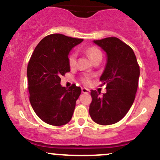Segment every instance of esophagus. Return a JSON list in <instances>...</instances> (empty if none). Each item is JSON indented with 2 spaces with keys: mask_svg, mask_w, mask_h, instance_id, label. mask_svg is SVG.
I'll list each match as a JSON object with an SVG mask.
<instances>
[{
  "mask_svg": "<svg viewBox=\"0 0 160 160\" xmlns=\"http://www.w3.org/2000/svg\"><path fill=\"white\" fill-rule=\"evenodd\" d=\"M81 90H82V93H88L90 92V90L88 89V88H82Z\"/></svg>",
  "mask_w": 160,
  "mask_h": 160,
  "instance_id": "obj_1",
  "label": "esophagus"
}]
</instances>
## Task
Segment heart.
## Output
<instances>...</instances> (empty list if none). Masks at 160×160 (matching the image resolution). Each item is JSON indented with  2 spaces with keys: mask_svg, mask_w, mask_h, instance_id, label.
<instances>
[{
  "mask_svg": "<svg viewBox=\"0 0 160 160\" xmlns=\"http://www.w3.org/2000/svg\"><path fill=\"white\" fill-rule=\"evenodd\" d=\"M86 52L88 56H89L90 59H91V61H93V59L99 57V56H102V54H101V52L100 51V49H98L97 47H94V46H91V47L88 48L86 50ZM68 60L70 67H74L76 65V62H77V54L75 52L70 53V56H69ZM82 80H83V83H88L90 82V78L88 76L83 77Z\"/></svg>",
  "mask_w": 160,
  "mask_h": 160,
  "instance_id": "obj_1",
  "label": "heart"
}]
</instances>
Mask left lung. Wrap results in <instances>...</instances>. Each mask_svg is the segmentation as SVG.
<instances>
[{
  "mask_svg": "<svg viewBox=\"0 0 160 160\" xmlns=\"http://www.w3.org/2000/svg\"><path fill=\"white\" fill-rule=\"evenodd\" d=\"M93 42L107 54L105 69L100 78L102 85H107V92L101 96L91 90L89 113L96 123L112 125L125 117L135 101L139 66L132 48L119 38L109 37Z\"/></svg>",
  "mask_w": 160,
  "mask_h": 160,
  "instance_id": "8db88e82",
  "label": "left lung"
}]
</instances>
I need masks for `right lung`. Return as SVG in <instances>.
Segmentation results:
<instances>
[{
  "label": "right lung",
  "instance_id": "obj_1",
  "mask_svg": "<svg viewBox=\"0 0 160 160\" xmlns=\"http://www.w3.org/2000/svg\"><path fill=\"white\" fill-rule=\"evenodd\" d=\"M83 41L62 34H52L39 42L27 68L29 101L40 119L49 125L60 126L72 118L80 87L68 89L60 84L61 76L70 71L68 55Z\"/></svg>",
  "mask_w": 160,
  "mask_h": 160
}]
</instances>
